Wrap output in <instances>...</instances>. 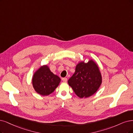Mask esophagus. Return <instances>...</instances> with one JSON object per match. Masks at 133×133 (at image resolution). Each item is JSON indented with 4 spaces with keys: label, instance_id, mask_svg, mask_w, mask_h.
Here are the masks:
<instances>
[{
    "label": "esophagus",
    "instance_id": "obj_1",
    "mask_svg": "<svg viewBox=\"0 0 133 133\" xmlns=\"http://www.w3.org/2000/svg\"><path fill=\"white\" fill-rule=\"evenodd\" d=\"M62 80L64 82H66L67 81V78H62Z\"/></svg>",
    "mask_w": 133,
    "mask_h": 133
}]
</instances>
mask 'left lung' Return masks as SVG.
Returning a JSON list of instances; mask_svg holds the SVG:
<instances>
[{
  "label": "left lung",
  "instance_id": "1",
  "mask_svg": "<svg viewBox=\"0 0 133 133\" xmlns=\"http://www.w3.org/2000/svg\"><path fill=\"white\" fill-rule=\"evenodd\" d=\"M101 83L99 68L92 60L87 63H78L75 73L68 81V84L80 98L88 97L95 94Z\"/></svg>",
  "mask_w": 133,
  "mask_h": 133
}]
</instances>
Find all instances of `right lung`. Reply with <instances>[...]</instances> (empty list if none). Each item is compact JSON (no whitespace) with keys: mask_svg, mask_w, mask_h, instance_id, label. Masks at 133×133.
I'll return each instance as SVG.
<instances>
[{"mask_svg":"<svg viewBox=\"0 0 133 133\" xmlns=\"http://www.w3.org/2000/svg\"><path fill=\"white\" fill-rule=\"evenodd\" d=\"M61 81L60 77L54 75L47 65L41 67L34 73L32 84L34 90L43 96L51 94Z\"/></svg>","mask_w":133,"mask_h":133,"instance_id":"obj_1","label":"right lung"}]
</instances>
